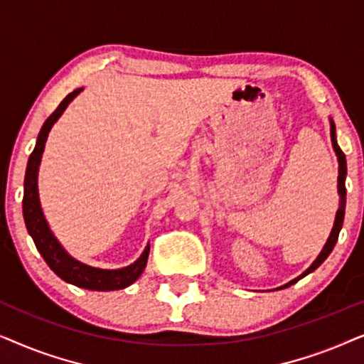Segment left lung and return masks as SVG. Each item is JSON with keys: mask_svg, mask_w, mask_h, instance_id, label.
Returning a JSON list of instances; mask_svg holds the SVG:
<instances>
[{"mask_svg": "<svg viewBox=\"0 0 364 364\" xmlns=\"http://www.w3.org/2000/svg\"><path fill=\"white\" fill-rule=\"evenodd\" d=\"M330 132H331V144H333V149H335L336 152V157H338V193H340V208H338L336 212V217H335V225H333L331 228V233L330 237H328V240L325 243V247H323V250L320 255L316 257V260L311 263V267L308 268V270H305L301 273L300 277H296L295 280H291L290 283H287V285H283L280 288H287L293 285V283H296L300 278L306 277L308 273H311L313 270H316L318 267L321 265L323 262L326 260V257L330 255L333 247L336 245V240H338V235H340V230L343 227V218H345V207H346V187H345V178H346V157L345 154H343V151L340 149V146H338L336 142V132H335V122L331 121L330 119Z\"/></svg>", "mask_w": 364, "mask_h": 364, "instance_id": "1", "label": "left lung"}]
</instances>
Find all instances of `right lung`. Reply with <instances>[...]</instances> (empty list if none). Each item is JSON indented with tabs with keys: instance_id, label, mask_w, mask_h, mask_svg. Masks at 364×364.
<instances>
[{
	"instance_id": "1",
	"label": "right lung",
	"mask_w": 364,
	"mask_h": 364,
	"mask_svg": "<svg viewBox=\"0 0 364 364\" xmlns=\"http://www.w3.org/2000/svg\"><path fill=\"white\" fill-rule=\"evenodd\" d=\"M81 91L82 87H79L71 94H68V96L61 101V104H59L56 111L46 119V122L43 124L41 131H39L36 147H34L31 156H29L26 176H24L23 215H24V222H26L29 235L33 237L34 245H36L38 252L41 253L44 262L48 263L49 268H51L59 278H63L64 282L71 283V285L86 288V290H94V291L122 290V288L132 285V283L142 275L144 268H146L151 247L147 245L146 250L142 252V255L129 267L117 268V270H102V268L89 267L86 263L73 258L66 250H64L61 243L58 242V238L53 235L51 230H49V225L41 210V203H39L38 171H39V164H41L44 144H46L48 134L54 126V122L61 117L64 109L69 106V102H71Z\"/></svg>"
}]
</instances>
